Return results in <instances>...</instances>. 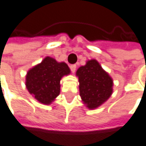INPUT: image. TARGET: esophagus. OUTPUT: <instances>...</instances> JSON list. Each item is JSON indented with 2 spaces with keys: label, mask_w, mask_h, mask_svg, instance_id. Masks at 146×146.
<instances>
[{
  "label": "esophagus",
  "mask_w": 146,
  "mask_h": 146,
  "mask_svg": "<svg viewBox=\"0 0 146 146\" xmlns=\"http://www.w3.org/2000/svg\"><path fill=\"white\" fill-rule=\"evenodd\" d=\"M70 69H71L72 72H75V71H76V65H71L70 66Z\"/></svg>",
  "instance_id": "obj_1"
}]
</instances>
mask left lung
Returning <instances> with one entry per match:
<instances>
[{"label":"left lung","mask_w":146,"mask_h":146,"mask_svg":"<svg viewBox=\"0 0 146 146\" xmlns=\"http://www.w3.org/2000/svg\"><path fill=\"white\" fill-rule=\"evenodd\" d=\"M80 82V95L88 109H95L112 94L113 80L95 59L89 60L76 72Z\"/></svg>","instance_id":"left-lung-1"}]
</instances>
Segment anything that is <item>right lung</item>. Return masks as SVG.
I'll return each mask as SVG.
<instances>
[{"mask_svg": "<svg viewBox=\"0 0 146 146\" xmlns=\"http://www.w3.org/2000/svg\"><path fill=\"white\" fill-rule=\"evenodd\" d=\"M69 74L70 69L66 63L46 57L27 72V89L38 102L48 105L59 94L61 78Z\"/></svg>", "mask_w": 146, "mask_h": 146, "instance_id": "right-lung-1", "label": "right lung"}]
</instances>
